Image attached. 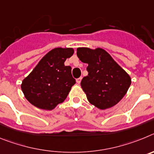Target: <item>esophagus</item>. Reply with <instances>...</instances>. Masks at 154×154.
Here are the masks:
<instances>
[{
    "label": "esophagus",
    "mask_w": 154,
    "mask_h": 154,
    "mask_svg": "<svg viewBox=\"0 0 154 154\" xmlns=\"http://www.w3.org/2000/svg\"><path fill=\"white\" fill-rule=\"evenodd\" d=\"M82 77H79V78H78L77 79H76V82H77V83L78 84H80V82H81V81H82Z\"/></svg>",
    "instance_id": "obj_1"
}]
</instances>
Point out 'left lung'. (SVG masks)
<instances>
[{"label": "left lung", "instance_id": "left-lung-1", "mask_svg": "<svg viewBox=\"0 0 154 154\" xmlns=\"http://www.w3.org/2000/svg\"><path fill=\"white\" fill-rule=\"evenodd\" d=\"M76 53L80 61L88 64L89 74L81 82L88 101L100 109L117 104L130 86L129 74L101 48H78Z\"/></svg>", "mask_w": 154, "mask_h": 154}]
</instances>
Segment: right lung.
Here are the masks:
<instances>
[{"label":"right lung","mask_w":154,"mask_h":154,"mask_svg":"<svg viewBox=\"0 0 154 154\" xmlns=\"http://www.w3.org/2000/svg\"><path fill=\"white\" fill-rule=\"evenodd\" d=\"M74 54L72 48H55L46 54L21 85L24 97L37 108L55 109L63 103L75 80L65 62Z\"/></svg>","instance_id":"add662e5"}]
</instances>
